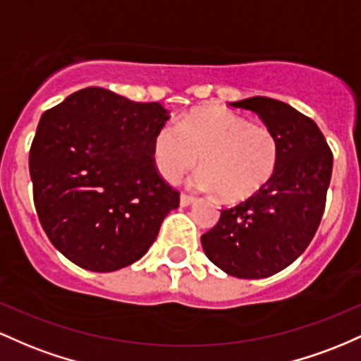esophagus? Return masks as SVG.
I'll return each instance as SVG.
<instances>
[{
	"mask_svg": "<svg viewBox=\"0 0 361 361\" xmlns=\"http://www.w3.org/2000/svg\"><path fill=\"white\" fill-rule=\"evenodd\" d=\"M194 201H196V197L194 196H189V194H184V192L180 194V206H189L192 204Z\"/></svg>",
	"mask_w": 361,
	"mask_h": 361,
	"instance_id": "1",
	"label": "esophagus"
}]
</instances>
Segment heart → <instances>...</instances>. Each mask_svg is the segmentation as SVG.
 Listing matches in <instances>:
<instances>
[{"label":"heart","instance_id":"heart-1","mask_svg":"<svg viewBox=\"0 0 361 361\" xmlns=\"http://www.w3.org/2000/svg\"><path fill=\"white\" fill-rule=\"evenodd\" d=\"M197 184L225 202H244L273 180L279 161L278 137L269 128L221 107L185 112L177 128L165 124L153 137V160L160 176L177 182L200 161Z\"/></svg>","mask_w":361,"mask_h":361}]
</instances>
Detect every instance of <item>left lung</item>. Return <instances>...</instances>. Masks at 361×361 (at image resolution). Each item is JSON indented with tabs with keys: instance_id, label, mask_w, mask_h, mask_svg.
Returning <instances> with one entry per match:
<instances>
[{
	"instance_id": "left-lung-1",
	"label": "left lung",
	"mask_w": 361,
	"mask_h": 361,
	"mask_svg": "<svg viewBox=\"0 0 361 361\" xmlns=\"http://www.w3.org/2000/svg\"><path fill=\"white\" fill-rule=\"evenodd\" d=\"M230 105L257 114L276 135L278 169L261 194L221 209L201 244L209 261L230 276L268 278L290 266L317 232L333 152L317 124L288 104L252 97Z\"/></svg>"
}]
</instances>
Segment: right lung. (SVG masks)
Returning <instances> with one entry per match:
<instances>
[{
    "mask_svg": "<svg viewBox=\"0 0 361 361\" xmlns=\"http://www.w3.org/2000/svg\"><path fill=\"white\" fill-rule=\"evenodd\" d=\"M169 114L88 87L40 117L28 169L39 221L52 245L80 268L111 273L136 262L179 206L153 160Z\"/></svg>",
    "mask_w": 361,
    "mask_h": 361,
    "instance_id": "obj_1",
    "label": "right lung"
}]
</instances>
